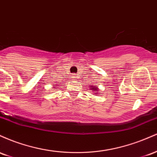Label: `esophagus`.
<instances>
[{"label": "esophagus", "mask_w": 157, "mask_h": 157, "mask_svg": "<svg viewBox=\"0 0 157 157\" xmlns=\"http://www.w3.org/2000/svg\"><path fill=\"white\" fill-rule=\"evenodd\" d=\"M71 77H72V79H76V76H75V75H74V76H72Z\"/></svg>", "instance_id": "1"}]
</instances>
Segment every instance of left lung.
I'll use <instances>...</instances> for the list:
<instances>
[{"mask_svg": "<svg viewBox=\"0 0 157 157\" xmlns=\"http://www.w3.org/2000/svg\"><path fill=\"white\" fill-rule=\"evenodd\" d=\"M91 89H93V90H94V91H95V90H98V89H97V88L96 87H94V86H91Z\"/></svg>", "mask_w": 157, "mask_h": 157, "instance_id": "obj_1", "label": "left lung"}]
</instances>
